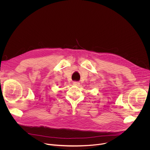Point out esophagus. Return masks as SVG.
<instances>
[{"instance_id": "esophagus-1", "label": "esophagus", "mask_w": 150, "mask_h": 150, "mask_svg": "<svg viewBox=\"0 0 150 150\" xmlns=\"http://www.w3.org/2000/svg\"><path fill=\"white\" fill-rule=\"evenodd\" d=\"M79 82H76V81H74V82H73V85H75V86H79Z\"/></svg>"}]
</instances>
